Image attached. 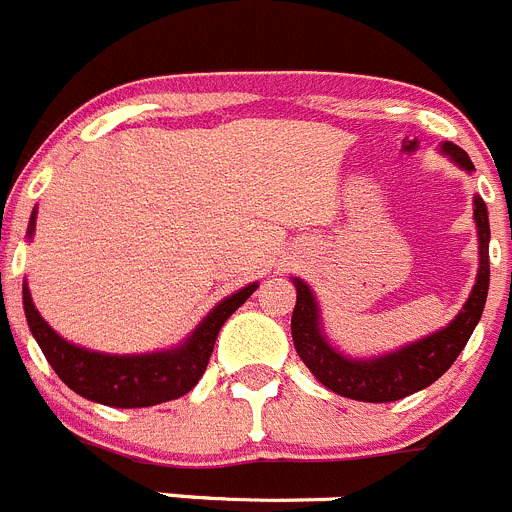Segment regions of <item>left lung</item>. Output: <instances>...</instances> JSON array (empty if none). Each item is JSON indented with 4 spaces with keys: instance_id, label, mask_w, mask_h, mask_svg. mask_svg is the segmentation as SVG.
<instances>
[{
    "instance_id": "8db88e82",
    "label": "left lung",
    "mask_w": 512,
    "mask_h": 512,
    "mask_svg": "<svg viewBox=\"0 0 512 512\" xmlns=\"http://www.w3.org/2000/svg\"><path fill=\"white\" fill-rule=\"evenodd\" d=\"M440 153L447 155L465 173L475 170L465 150L457 145L442 143ZM472 218L478 228L480 264L470 296L457 311L455 319L442 326L440 332L427 334V337L394 349V352L377 354V357H347L344 352H339L326 337L319 301H316L311 286L304 279L291 276L296 286V306L291 314V337H294L296 354L326 389H332L342 397L359 399V402H394V399L410 397V394L430 387L452 367L483 316L490 286V221L488 206L480 196L472 198Z\"/></svg>"
}]
</instances>
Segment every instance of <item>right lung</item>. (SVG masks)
Returning <instances> with one entry per match:
<instances>
[{
	"label": "right lung",
	"mask_w": 512,
	"mask_h": 512,
	"mask_svg": "<svg viewBox=\"0 0 512 512\" xmlns=\"http://www.w3.org/2000/svg\"><path fill=\"white\" fill-rule=\"evenodd\" d=\"M34 221H37V208L29 218L27 238L34 236ZM256 289L259 284L253 281V284L238 289L236 294L218 301L178 347L145 354H105L62 339L34 306L27 279L22 284V304L29 332L37 339L57 377L72 392L97 402V405L133 410V407H153L160 402H170V399L191 392L206 372L221 326Z\"/></svg>",
	"instance_id": "obj_1"
}]
</instances>
